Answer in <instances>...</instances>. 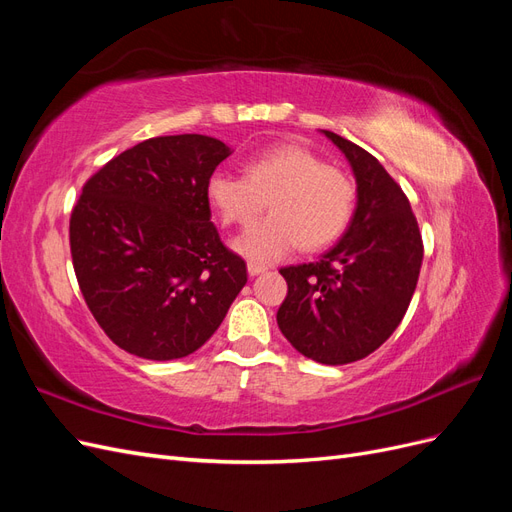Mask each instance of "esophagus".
Listing matches in <instances>:
<instances>
[{
    "mask_svg": "<svg viewBox=\"0 0 512 512\" xmlns=\"http://www.w3.org/2000/svg\"><path fill=\"white\" fill-rule=\"evenodd\" d=\"M265 271H267V267L256 265V262H247V273H250L252 277H254V275H260V273H265Z\"/></svg>",
    "mask_w": 512,
    "mask_h": 512,
    "instance_id": "1",
    "label": "esophagus"
}]
</instances>
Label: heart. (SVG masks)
<instances>
[{
  "label": "heart",
  "instance_id": "b5f03b06",
  "mask_svg": "<svg viewBox=\"0 0 512 512\" xmlns=\"http://www.w3.org/2000/svg\"><path fill=\"white\" fill-rule=\"evenodd\" d=\"M207 198L226 226H252L269 203L271 218L247 230L235 250L254 262H275L301 245L329 247L350 224L356 188L342 168L324 164L312 149L280 143L245 162V175L218 170Z\"/></svg>",
  "mask_w": 512,
  "mask_h": 512
}]
</instances>
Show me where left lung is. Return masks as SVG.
I'll return each instance as SVG.
<instances>
[{"label":"left lung","instance_id":"8db88e82","mask_svg":"<svg viewBox=\"0 0 512 512\" xmlns=\"http://www.w3.org/2000/svg\"><path fill=\"white\" fill-rule=\"evenodd\" d=\"M356 177V211L333 250L280 273L288 294L280 331L307 359L346 365L378 350L399 327L423 262V239L410 200L363 147L322 130Z\"/></svg>","mask_w":512,"mask_h":512}]
</instances>
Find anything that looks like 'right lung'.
Returning <instances> with one entry per match:
<instances>
[{"label":"right lung","instance_id":"obj_1","mask_svg":"<svg viewBox=\"0 0 512 512\" xmlns=\"http://www.w3.org/2000/svg\"><path fill=\"white\" fill-rule=\"evenodd\" d=\"M230 156L218 138H149L106 162L70 215L83 299L113 344L173 361L218 331L247 282L211 222L207 181Z\"/></svg>","mask_w":512,"mask_h":512}]
</instances>
